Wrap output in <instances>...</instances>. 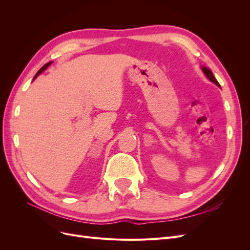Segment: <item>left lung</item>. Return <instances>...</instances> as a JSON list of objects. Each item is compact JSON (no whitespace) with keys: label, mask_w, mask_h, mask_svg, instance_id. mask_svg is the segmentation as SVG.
<instances>
[{"label":"left lung","mask_w":250,"mask_h":250,"mask_svg":"<svg viewBox=\"0 0 250 250\" xmlns=\"http://www.w3.org/2000/svg\"><path fill=\"white\" fill-rule=\"evenodd\" d=\"M201 70H202V72L204 73V75H206V76H207L211 82L215 83V84H216L217 86L220 87V84H219V82L217 81V79L215 78L213 73H211V71H210L209 69H208V67H206V66H201Z\"/></svg>","instance_id":"8db88e82"}]
</instances>
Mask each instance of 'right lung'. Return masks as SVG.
Instances as JSON below:
<instances>
[{"label": "right lung", "instance_id": "add662e5", "mask_svg": "<svg viewBox=\"0 0 250 250\" xmlns=\"http://www.w3.org/2000/svg\"><path fill=\"white\" fill-rule=\"evenodd\" d=\"M51 63H52V62H48V63H46V64H44V65H43V66L42 67V69H41V70H40L39 72H37V73H36V75H35V77L33 78V80H34V79H35V78H36L37 76H39V75H40V74H42V72H43L44 70H46V69H47V67H48V66H49V65H50Z\"/></svg>", "mask_w": 250, "mask_h": 250}]
</instances>
